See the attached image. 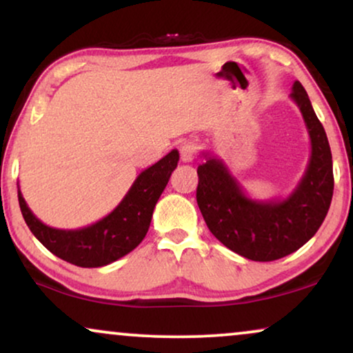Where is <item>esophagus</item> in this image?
I'll use <instances>...</instances> for the list:
<instances>
[{"label": "esophagus", "mask_w": 353, "mask_h": 353, "mask_svg": "<svg viewBox=\"0 0 353 353\" xmlns=\"http://www.w3.org/2000/svg\"><path fill=\"white\" fill-rule=\"evenodd\" d=\"M196 144L194 143H185L180 148V156L183 162H191L196 157Z\"/></svg>", "instance_id": "1"}]
</instances>
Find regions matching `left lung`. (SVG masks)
Returning a JSON list of instances; mask_svg holds the SVG:
<instances>
[{"label": "left lung", "mask_w": 353, "mask_h": 353, "mask_svg": "<svg viewBox=\"0 0 353 353\" xmlns=\"http://www.w3.org/2000/svg\"><path fill=\"white\" fill-rule=\"evenodd\" d=\"M291 98L301 109L312 154L286 199H250L223 161L210 154H204L205 162L197 167L196 199L210 233L254 262H272L301 249L315 236L331 205L334 176L326 132L301 81H294Z\"/></svg>", "instance_id": "obj_1"}]
</instances>
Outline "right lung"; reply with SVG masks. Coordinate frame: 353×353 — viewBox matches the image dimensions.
<instances>
[{
    "label": "right lung",
    "mask_w": 353,
    "mask_h": 353,
    "mask_svg": "<svg viewBox=\"0 0 353 353\" xmlns=\"http://www.w3.org/2000/svg\"><path fill=\"white\" fill-rule=\"evenodd\" d=\"M178 161L180 154L173 149L161 161L143 170L120 204L104 219L85 228L57 230L45 225L28 209L21 190H17L19 205L33 236L56 257L77 267H104L132 252L144 239L151 225L154 207Z\"/></svg>",
    "instance_id": "add662e5"
}]
</instances>
